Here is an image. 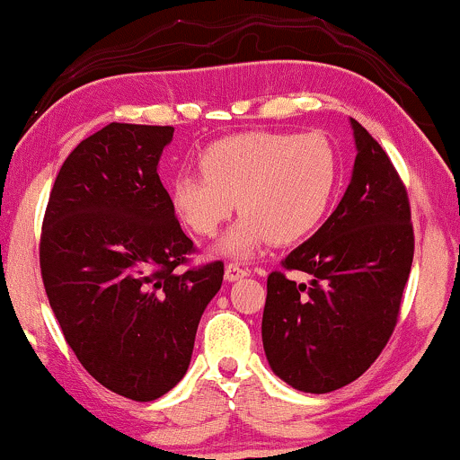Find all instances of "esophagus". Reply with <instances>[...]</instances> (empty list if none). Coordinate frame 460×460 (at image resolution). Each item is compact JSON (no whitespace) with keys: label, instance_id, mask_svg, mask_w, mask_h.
<instances>
[{"label":"esophagus","instance_id":"34e87169","mask_svg":"<svg viewBox=\"0 0 460 460\" xmlns=\"http://www.w3.org/2000/svg\"><path fill=\"white\" fill-rule=\"evenodd\" d=\"M245 275H250V271H247V269L239 267V264H236V262H230L228 267H226V279H228V282H234V279L245 278Z\"/></svg>","mask_w":460,"mask_h":460}]
</instances>
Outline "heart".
<instances>
[{
	"mask_svg": "<svg viewBox=\"0 0 460 460\" xmlns=\"http://www.w3.org/2000/svg\"><path fill=\"white\" fill-rule=\"evenodd\" d=\"M202 174L170 185L174 215L193 234L210 239L234 213L243 217L221 252L250 258L264 243L293 245L321 228L340 185V155L327 135L245 131L208 144Z\"/></svg>",
	"mask_w": 460,
	"mask_h": 460,
	"instance_id": "1",
	"label": "heart"
}]
</instances>
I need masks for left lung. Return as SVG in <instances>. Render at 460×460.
I'll return each instance as SVG.
<instances>
[{"mask_svg":"<svg viewBox=\"0 0 460 460\" xmlns=\"http://www.w3.org/2000/svg\"><path fill=\"white\" fill-rule=\"evenodd\" d=\"M353 178L321 230L267 278L262 344L295 390L327 394L359 379L392 338L413 262L407 187L381 144L350 118ZM286 270L311 275L295 283Z\"/></svg>","mask_w":460,"mask_h":460,"instance_id":"1","label":"left lung"}]
</instances>
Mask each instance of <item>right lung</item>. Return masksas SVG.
<instances>
[{"instance_id":"1","label":"right lung","mask_w":460,"mask_h":460,"mask_svg":"<svg viewBox=\"0 0 460 460\" xmlns=\"http://www.w3.org/2000/svg\"><path fill=\"white\" fill-rule=\"evenodd\" d=\"M174 127L111 122L59 167L40 234V273L66 344L107 390L137 402L185 376L224 262L187 267L156 174Z\"/></svg>"}]
</instances>
